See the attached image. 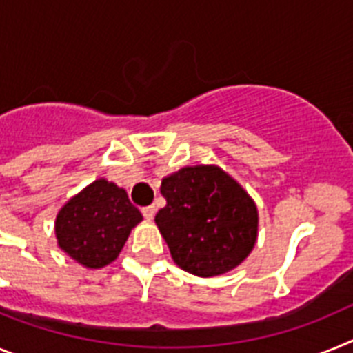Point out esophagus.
Here are the masks:
<instances>
[{"instance_id":"obj_1","label":"esophagus","mask_w":353,"mask_h":353,"mask_svg":"<svg viewBox=\"0 0 353 353\" xmlns=\"http://www.w3.org/2000/svg\"><path fill=\"white\" fill-rule=\"evenodd\" d=\"M142 213H143V216H145L147 220H152V219H154V214H156V208L154 206H147V208H143Z\"/></svg>"}]
</instances>
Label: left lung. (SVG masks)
Returning <instances> with one entry per match:
<instances>
[{
	"mask_svg": "<svg viewBox=\"0 0 353 353\" xmlns=\"http://www.w3.org/2000/svg\"><path fill=\"white\" fill-rule=\"evenodd\" d=\"M167 206L156 225L179 268L197 277L228 274L249 257L257 240L256 202L216 165L183 167L161 179Z\"/></svg>",
	"mask_w": 353,
	"mask_h": 353,
	"instance_id": "left-lung-1",
	"label": "left lung"
}]
</instances>
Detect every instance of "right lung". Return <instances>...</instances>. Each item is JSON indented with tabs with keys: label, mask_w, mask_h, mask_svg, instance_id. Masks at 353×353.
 <instances>
[{
	"label": "right lung",
	"mask_w": 353,
	"mask_h": 353,
	"mask_svg": "<svg viewBox=\"0 0 353 353\" xmlns=\"http://www.w3.org/2000/svg\"><path fill=\"white\" fill-rule=\"evenodd\" d=\"M142 220L125 190L99 177L58 211L54 234L67 256L85 268L97 270L117 259L131 229Z\"/></svg>",
	"instance_id": "obj_1"
}]
</instances>
